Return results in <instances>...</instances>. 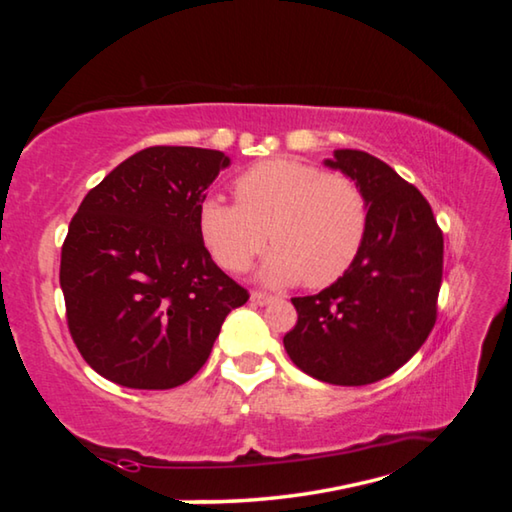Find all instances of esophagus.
<instances>
[{"mask_svg": "<svg viewBox=\"0 0 512 512\" xmlns=\"http://www.w3.org/2000/svg\"><path fill=\"white\" fill-rule=\"evenodd\" d=\"M250 302L257 307H264V305H268V302H273V296H268V293H264V291H253L250 293Z\"/></svg>", "mask_w": 512, "mask_h": 512, "instance_id": "obj_1", "label": "esophagus"}]
</instances>
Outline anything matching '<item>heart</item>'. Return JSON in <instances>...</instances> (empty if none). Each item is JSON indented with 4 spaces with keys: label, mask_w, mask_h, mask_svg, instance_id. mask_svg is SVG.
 <instances>
[{
    "label": "heart",
    "mask_w": 512,
    "mask_h": 512,
    "mask_svg": "<svg viewBox=\"0 0 512 512\" xmlns=\"http://www.w3.org/2000/svg\"><path fill=\"white\" fill-rule=\"evenodd\" d=\"M237 203L205 198L198 207L203 244L223 268L244 273L266 248L275 250L259 280L287 287H329L350 271L368 232V198L357 180L314 164L275 158L235 180Z\"/></svg>",
    "instance_id": "1"
}]
</instances>
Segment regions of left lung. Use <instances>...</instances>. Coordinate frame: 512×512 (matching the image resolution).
<instances>
[{"instance_id":"left-lung-1","label":"left lung","mask_w":512,"mask_h":512,"mask_svg":"<svg viewBox=\"0 0 512 512\" xmlns=\"http://www.w3.org/2000/svg\"><path fill=\"white\" fill-rule=\"evenodd\" d=\"M323 164L363 189L368 232L341 280L291 300L298 323L284 350L318 381L366 386L393 375L427 341L443 282V232L427 198L375 155L339 149Z\"/></svg>"}]
</instances>
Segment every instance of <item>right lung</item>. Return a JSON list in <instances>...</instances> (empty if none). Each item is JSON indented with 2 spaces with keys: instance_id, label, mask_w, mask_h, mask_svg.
Here are the masks:
<instances>
[{
  "instance_id": "1",
  "label": "right lung",
  "mask_w": 512,
  "mask_h": 512,
  "mask_svg": "<svg viewBox=\"0 0 512 512\" xmlns=\"http://www.w3.org/2000/svg\"><path fill=\"white\" fill-rule=\"evenodd\" d=\"M221 151L151 146L83 198L60 255L67 325L101 377L167 391L203 368L248 291L212 262L198 230Z\"/></svg>"
}]
</instances>
